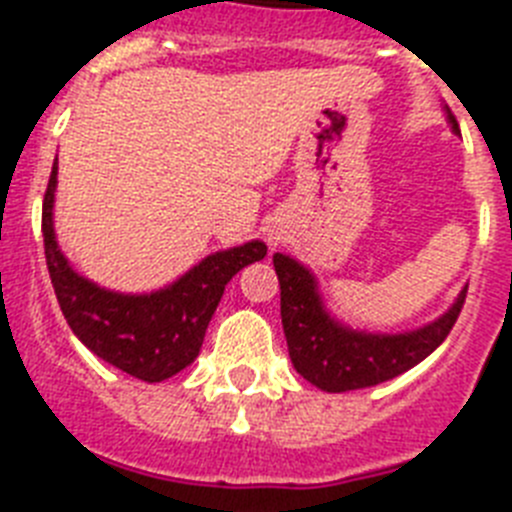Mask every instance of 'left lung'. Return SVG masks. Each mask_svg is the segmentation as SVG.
<instances>
[{"instance_id": "left-lung-1", "label": "left lung", "mask_w": 512, "mask_h": 512, "mask_svg": "<svg viewBox=\"0 0 512 512\" xmlns=\"http://www.w3.org/2000/svg\"><path fill=\"white\" fill-rule=\"evenodd\" d=\"M450 122L458 128L453 114ZM272 261L280 280V314L290 361L303 379L327 392L363 390L413 369L450 335L468 293L463 287L453 308L424 329L405 335H366L329 319L306 266L282 253H274Z\"/></svg>"}]
</instances>
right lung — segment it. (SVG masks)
<instances>
[{
  "instance_id": "obj_1",
  "label": "right lung",
  "mask_w": 512,
  "mask_h": 512,
  "mask_svg": "<svg viewBox=\"0 0 512 512\" xmlns=\"http://www.w3.org/2000/svg\"><path fill=\"white\" fill-rule=\"evenodd\" d=\"M54 188L57 162L44 193L41 232L54 295L75 337L91 353L143 382H162L190 366L201 350L225 285L243 266L264 259V243L253 240L246 246L206 256L175 285L159 293H112L73 272L57 248L52 225Z\"/></svg>"
}]
</instances>
